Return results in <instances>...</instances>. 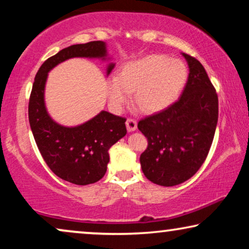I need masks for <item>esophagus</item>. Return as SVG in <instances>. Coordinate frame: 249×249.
<instances>
[{"label":"esophagus","mask_w":249,"mask_h":249,"mask_svg":"<svg viewBox=\"0 0 249 249\" xmlns=\"http://www.w3.org/2000/svg\"><path fill=\"white\" fill-rule=\"evenodd\" d=\"M125 124H127L128 131H135L137 129V121L132 118H128L127 121H125Z\"/></svg>","instance_id":"obj_1"}]
</instances>
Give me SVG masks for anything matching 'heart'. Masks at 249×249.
<instances>
[{"instance_id": "b5f03b06", "label": "heart", "mask_w": 249, "mask_h": 249, "mask_svg": "<svg viewBox=\"0 0 249 249\" xmlns=\"http://www.w3.org/2000/svg\"><path fill=\"white\" fill-rule=\"evenodd\" d=\"M188 70L182 61L160 54H149L130 61L121 68L120 74L108 78L107 91L115 111L130 101L135 90V103L142 112L153 113L168 107L185 87Z\"/></svg>"}]
</instances>
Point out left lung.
<instances>
[{"mask_svg": "<svg viewBox=\"0 0 249 249\" xmlns=\"http://www.w3.org/2000/svg\"><path fill=\"white\" fill-rule=\"evenodd\" d=\"M189 76L181 96L138 122L148 145L141 155L146 178L171 187L195 175L207 158L219 117V100L202 63L182 53Z\"/></svg>", "mask_w": 249, "mask_h": 249, "instance_id": "1", "label": "left lung"}]
</instances>
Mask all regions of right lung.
Instances as JSON below:
<instances>
[{"label":"right lung","mask_w":249,"mask_h":249,"mask_svg":"<svg viewBox=\"0 0 249 249\" xmlns=\"http://www.w3.org/2000/svg\"><path fill=\"white\" fill-rule=\"evenodd\" d=\"M107 45L102 40L76 44L61 50L40 66L33 84L28 117L34 138L49 168L68 182L89 185L103 178L110 161L108 149L127 134L125 118L102 111L77 127L56 124L47 113L44 89L47 73L71 57L107 59ZM114 63L107 67V74Z\"/></svg>","instance_id":"1"}]
</instances>
